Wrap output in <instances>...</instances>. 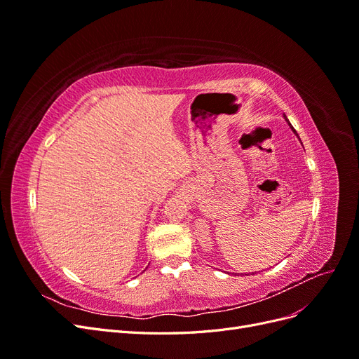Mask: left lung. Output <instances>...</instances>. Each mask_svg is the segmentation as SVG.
Wrapping results in <instances>:
<instances>
[{
  "instance_id": "left-lung-1",
  "label": "left lung",
  "mask_w": 359,
  "mask_h": 359,
  "mask_svg": "<svg viewBox=\"0 0 359 359\" xmlns=\"http://www.w3.org/2000/svg\"><path fill=\"white\" fill-rule=\"evenodd\" d=\"M285 119H286V121H287V124H289V126H290V128H292V130H293V133H295V135H297V136H298V133H297V132H295V128H293V127H292V124H290V123H289V119H287V116H286V115H285Z\"/></svg>"
}]
</instances>
